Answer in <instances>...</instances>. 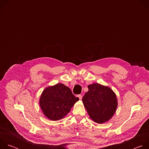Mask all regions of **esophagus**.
<instances>
[{"instance_id":"34e87169","label":"esophagus","mask_w":149,"mask_h":149,"mask_svg":"<svg viewBox=\"0 0 149 149\" xmlns=\"http://www.w3.org/2000/svg\"><path fill=\"white\" fill-rule=\"evenodd\" d=\"M77 97L79 98V100H81V99H82V95H81V94L78 95H77Z\"/></svg>"}]
</instances>
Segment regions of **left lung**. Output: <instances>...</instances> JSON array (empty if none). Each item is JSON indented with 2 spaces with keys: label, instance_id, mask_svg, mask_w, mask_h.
I'll return each mask as SVG.
<instances>
[{
  "label": "left lung",
  "instance_id": "8db88e82",
  "mask_svg": "<svg viewBox=\"0 0 149 149\" xmlns=\"http://www.w3.org/2000/svg\"><path fill=\"white\" fill-rule=\"evenodd\" d=\"M88 88L82 102L90 118L99 124L108 121L117 109L116 94L110 88L98 83L89 85Z\"/></svg>",
  "mask_w": 149,
  "mask_h": 149
}]
</instances>
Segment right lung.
<instances>
[{
  "label": "right lung",
  "mask_w": 149,
  "mask_h": 149,
  "mask_svg": "<svg viewBox=\"0 0 149 149\" xmlns=\"http://www.w3.org/2000/svg\"><path fill=\"white\" fill-rule=\"evenodd\" d=\"M79 100L70 88L62 84L46 88L39 100L40 107L44 115L54 121L64 117L74 104Z\"/></svg>",
  "instance_id": "obj_1"
}]
</instances>
